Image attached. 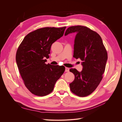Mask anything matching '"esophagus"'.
Wrapping results in <instances>:
<instances>
[{"mask_svg":"<svg viewBox=\"0 0 122 122\" xmlns=\"http://www.w3.org/2000/svg\"><path fill=\"white\" fill-rule=\"evenodd\" d=\"M69 70H70L69 68L66 67V68H65V72H69Z\"/></svg>","mask_w":122,"mask_h":122,"instance_id":"1","label":"esophagus"}]
</instances>
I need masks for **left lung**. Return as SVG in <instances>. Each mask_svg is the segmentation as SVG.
I'll list each match as a JSON object with an SVG mask.
<instances>
[{"mask_svg":"<svg viewBox=\"0 0 122 122\" xmlns=\"http://www.w3.org/2000/svg\"><path fill=\"white\" fill-rule=\"evenodd\" d=\"M76 32L73 57L82 61V70L70 69L75 76L70 90L79 97H86L96 89L102 79L107 60V53L100 35L91 29L77 25L69 27L65 36Z\"/></svg>","mask_w":122,"mask_h":122,"instance_id":"left-lung-1","label":"left lung"}]
</instances>
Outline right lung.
I'll list each match as a JSON object with an SVG mask.
<instances>
[{
	"instance_id": "right-lung-1",
	"label": "right lung",
	"mask_w": 122,
	"mask_h": 122,
	"mask_svg": "<svg viewBox=\"0 0 122 122\" xmlns=\"http://www.w3.org/2000/svg\"><path fill=\"white\" fill-rule=\"evenodd\" d=\"M66 27H44L29 33L17 49L16 61L25 86L38 96L52 92L64 73V66L46 64L52 44L61 38Z\"/></svg>"
}]
</instances>
